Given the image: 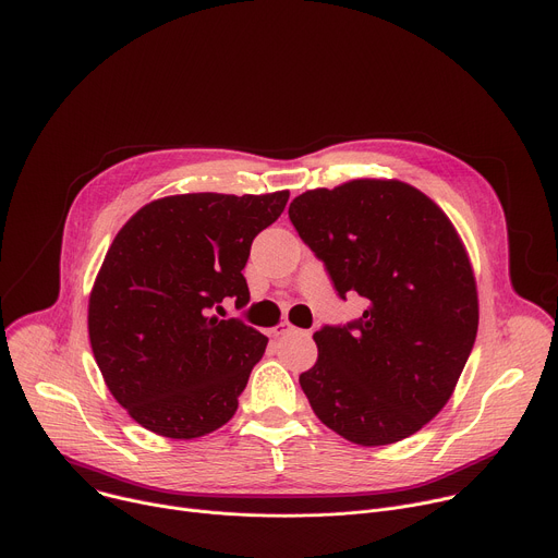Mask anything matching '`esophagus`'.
<instances>
[{
  "label": "esophagus",
  "mask_w": 558,
  "mask_h": 558,
  "mask_svg": "<svg viewBox=\"0 0 558 558\" xmlns=\"http://www.w3.org/2000/svg\"><path fill=\"white\" fill-rule=\"evenodd\" d=\"M291 331H295V327H293L291 323H280V325L274 329V336H276V338H282V336H287V333H291Z\"/></svg>",
  "instance_id": "1"
}]
</instances>
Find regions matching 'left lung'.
Returning <instances> with one entry per match:
<instances>
[{"label": "left lung", "mask_w": 558, "mask_h": 558, "mask_svg": "<svg viewBox=\"0 0 558 558\" xmlns=\"http://www.w3.org/2000/svg\"><path fill=\"white\" fill-rule=\"evenodd\" d=\"M289 220L338 295L367 300L359 320L314 333L318 361L300 374L314 414L363 447L416 434L445 408L476 340L478 295L459 233L398 180L307 191Z\"/></svg>", "instance_id": "1"}]
</instances>
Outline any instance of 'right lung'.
Listing matches in <instances>:
<instances>
[{
  "label": "right lung",
  "instance_id": "obj_1",
  "mask_svg": "<svg viewBox=\"0 0 558 558\" xmlns=\"http://www.w3.org/2000/svg\"><path fill=\"white\" fill-rule=\"evenodd\" d=\"M289 191L184 193L142 207L116 235L88 298V338L113 398L148 432L199 438L238 410L269 338L220 302H248L251 242Z\"/></svg>",
  "mask_w": 558,
  "mask_h": 558
}]
</instances>
